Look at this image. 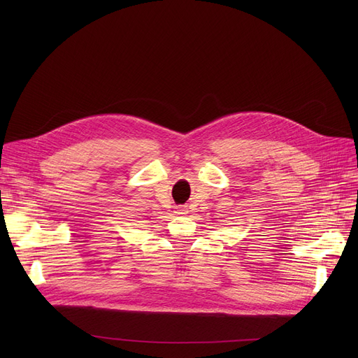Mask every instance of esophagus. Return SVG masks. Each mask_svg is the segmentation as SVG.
<instances>
[{"label":"esophagus","mask_w":358,"mask_h":358,"mask_svg":"<svg viewBox=\"0 0 358 358\" xmlns=\"http://www.w3.org/2000/svg\"><path fill=\"white\" fill-rule=\"evenodd\" d=\"M176 213H177V215H187V213H189V209H187L185 206H181V208H177Z\"/></svg>","instance_id":"esophagus-1"}]
</instances>
